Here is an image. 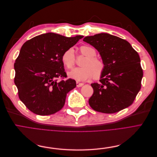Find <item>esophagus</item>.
I'll return each instance as SVG.
<instances>
[{"label": "esophagus", "mask_w": 157, "mask_h": 157, "mask_svg": "<svg viewBox=\"0 0 157 157\" xmlns=\"http://www.w3.org/2000/svg\"><path fill=\"white\" fill-rule=\"evenodd\" d=\"M84 85L83 83H80V82H77V87H80Z\"/></svg>", "instance_id": "34e87169"}]
</instances>
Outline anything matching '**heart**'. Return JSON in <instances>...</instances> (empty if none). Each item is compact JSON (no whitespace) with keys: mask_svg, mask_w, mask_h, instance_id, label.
I'll return each mask as SVG.
<instances>
[{"mask_svg":"<svg viewBox=\"0 0 157 157\" xmlns=\"http://www.w3.org/2000/svg\"><path fill=\"white\" fill-rule=\"evenodd\" d=\"M80 53L86 56L81 68H76L71 70L68 75L76 80H86L93 78H100L105 70V64L101 59L96 57V50L90 46H82L80 48ZM61 61L67 69L70 70L75 64V56L72 48L66 50L61 56Z\"/></svg>","mask_w":157,"mask_h":157,"instance_id":"1","label":"heart"}]
</instances>
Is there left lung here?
<instances>
[{
	"label": "left lung",
	"mask_w": 157,
	"mask_h": 157,
	"mask_svg": "<svg viewBox=\"0 0 157 157\" xmlns=\"http://www.w3.org/2000/svg\"><path fill=\"white\" fill-rule=\"evenodd\" d=\"M84 41L100 52L105 64L99 83L91 84V107L113 114L129 107L141 88L143 71L137 52L125 40L107 33L86 36Z\"/></svg>",
	"instance_id": "left-lung-1"
}]
</instances>
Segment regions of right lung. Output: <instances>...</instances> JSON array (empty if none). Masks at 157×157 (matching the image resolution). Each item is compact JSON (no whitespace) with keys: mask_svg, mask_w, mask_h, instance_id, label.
<instances>
[{"mask_svg":"<svg viewBox=\"0 0 157 157\" xmlns=\"http://www.w3.org/2000/svg\"><path fill=\"white\" fill-rule=\"evenodd\" d=\"M83 36L68 38L48 33L27 41L14 64V82L18 97L33 113L47 116L64 105L66 94L76 87L67 77L61 61L63 52L75 44ZM59 78L62 80L58 81Z\"/></svg>","mask_w":157,"mask_h":157,"instance_id":"add662e5","label":"right lung"}]
</instances>
